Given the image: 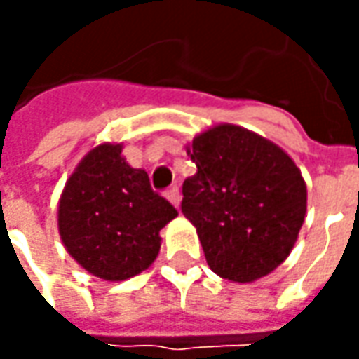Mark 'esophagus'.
<instances>
[{
	"instance_id": "1",
	"label": "esophagus",
	"mask_w": 359,
	"mask_h": 359,
	"mask_svg": "<svg viewBox=\"0 0 359 359\" xmlns=\"http://www.w3.org/2000/svg\"><path fill=\"white\" fill-rule=\"evenodd\" d=\"M165 196H167V200H169V202H171L172 205H175V208L179 210V205H180V190H179V188H177V187L169 188V190L165 192Z\"/></svg>"
}]
</instances>
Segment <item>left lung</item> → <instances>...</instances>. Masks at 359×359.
<instances>
[{"label": "left lung", "instance_id": "1", "mask_svg": "<svg viewBox=\"0 0 359 359\" xmlns=\"http://www.w3.org/2000/svg\"><path fill=\"white\" fill-rule=\"evenodd\" d=\"M187 154L198 171L182 184V213L219 277L254 283L290 256L308 190L292 157L242 126L215 125Z\"/></svg>", "mask_w": 359, "mask_h": 359}]
</instances>
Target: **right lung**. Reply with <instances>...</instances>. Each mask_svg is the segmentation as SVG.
I'll return each mask as SVG.
<instances>
[{"mask_svg":"<svg viewBox=\"0 0 359 359\" xmlns=\"http://www.w3.org/2000/svg\"><path fill=\"white\" fill-rule=\"evenodd\" d=\"M123 144L103 142L67 179L57 208L61 242L82 269L103 280L140 275L159 254V231L179 215L134 169Z\"/></svg>","mask_w":359,"mask_h":359,"instance_id":"obj_1","label":"right lung"}]
</instances>
